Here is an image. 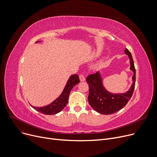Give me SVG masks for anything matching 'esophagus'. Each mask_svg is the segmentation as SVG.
<instances>
[{
  "label": "esophagus",
  "instance_id": "esophagus-1",
  "mask_svg": "<svg viewBox=\"0 0 157 157\" xmlns=\"http://www.w3.org/2000/svg\"><path fill=\"white\" fill-rule=\"evenodd\" d=\"M79 79L81 82L85 81V77L84 76V75H83V74H81V75L79 76Z\"/></svg>",
  "mask_w": 157,
  "mask_h": 157
}]
</instances>
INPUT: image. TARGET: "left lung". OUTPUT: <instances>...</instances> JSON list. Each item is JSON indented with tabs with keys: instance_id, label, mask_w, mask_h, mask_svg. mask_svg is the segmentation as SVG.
<instances>
[{
	"instance_id": "obj_1",
	"label": "left lung",
	"mask_w": 157,
	"mask_h": 157,
	"mask_svg": "<svg viewBox=\"0 0 157 157\" xmlns=\"http://www.w3.org/2000/svg\"><path fill=\"white\" fill-rule=\"evenodd\" d=\"M125 53L129 57L130 70L134 72L132 85L125 94H113L107 91L102 85L101 74L98 71L90 74L86 78V82L89 86L88 102L98 113L102 114H111L116 113L125 107L132 96L136 83V69L131 53L127 49H125Z\"/></svg>"
}]
</instances>
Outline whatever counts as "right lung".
<instances>
[{"instance_id":"obj_1","label":"right lung","mask_w":157,"mask_h":157,"mask_svg":"<svg viewBox=\"0 0 157 157\" xmlns=\"http://www.w3.org/2000/svg\"><path fill=\"white\" fill-rule=\"evenodd\" d=\"M39 42V41H37L36 43ZM79 82L80 80L78 74H74L68 79L67 83L66 84L62 94L52 103L44 107H40V108L34 106L32 107L37 111L47 115L55 114L60 112L68 102L69 96L72 88L78 83H79Z\"/></svg>"}]
</instances>
